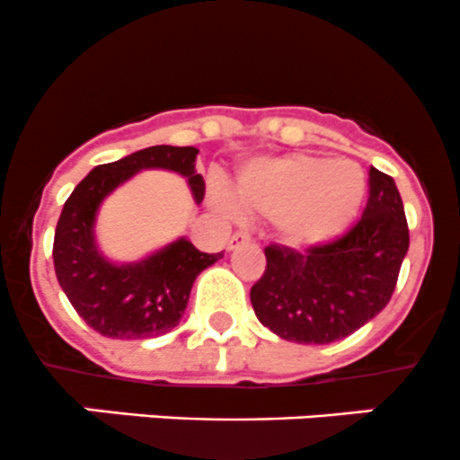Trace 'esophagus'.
<instances>
[{"instance_id":"obj_1","label":"esophagus","mask_w":460,"mask_h":460,"mask_svg":"<svg viewBox=\"0 0 460 460\" xmlns=\"http://www.w3.org/2000/svg\"><path fill=\"white\" fill-rule=\"evenodd\" d=\"M243 243H250V234H245V232H234L228 241V250L241 248Z\"/></svg>"}]
</instances>
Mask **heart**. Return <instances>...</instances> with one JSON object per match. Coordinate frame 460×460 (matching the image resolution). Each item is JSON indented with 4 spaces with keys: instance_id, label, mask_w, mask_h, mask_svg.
Returning a JSON list of instances; mask_svg holds the SVG:
<instances>
[{
    "instance_id": "b5f03b06",
    "label": "heart",
    "mask_w": 460,
    "mask_h": 460,
    "mask_svg": "<svg viewBox=\"0 0 460 460\" xmlns=\"http://www.w3.org/2000/svg\"><path fill=\"white\" fill-rule=\"evenodd\" d=\"M234 194L245 212L275 221L286 245L308 250L335 241L356 221L367 174L351 158L286 154L248 163L236 176ZM212 201L219 210H234L226 190H215Z\"/></svg>"
}]
</instances>
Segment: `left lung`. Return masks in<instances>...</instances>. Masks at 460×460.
<instances>
[{
	"mask_svg": "<svg viewBox=\"0 0 460 460\" xmlns=\"http://www.w3.org/2000/svg\"><path fill=\"white\" fill-rule=\"evenodd\" d=\"M409 250L394 179L369 170L362 219L340 239L304 252L268 245L266 272L250 288L254 315L279 338L331 344L356 333L389 304Z\"/></svg>",
	"mask_w": 460,
	"mask_h": 460,
	"instance_id": "left-lung-1",
	"label": "left lung"
}]
</instances>
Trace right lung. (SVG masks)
I'll return each mask as SVG.
<instances>
[{
    "mask_svg": "<svg viewBox=\"0 0 460 460\" xmlns=\"http://www.w3.org/2000/svg\"><path fill=\"white\" fill-rule=\"evenodd\" d=\"M197 147L154 145L120 161L98 165L66 199L53 241V263L77 315L104 338L149 340L174 329L197 277L224 252H201L185 236L134 263H113L95 243L100 203L143 170H170L188 179L201 203L206 181L197 174Z\"/></svg>",
    "mask_w": 460,
    "mask_h": 460,
    "instance_id": "1",
    "label": "right lung"
}]
</instances>
